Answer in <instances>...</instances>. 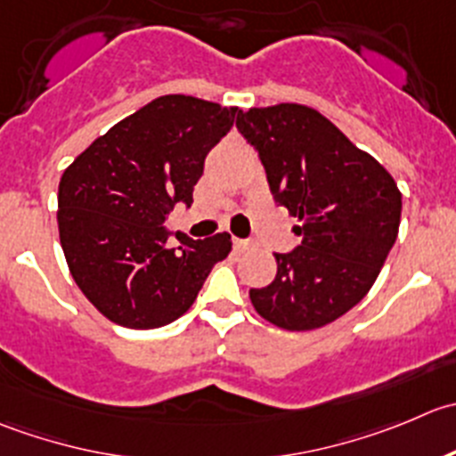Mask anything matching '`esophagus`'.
Masks as SVG:
<instances>
[{
    "label": "esophagus",
    "mask_w": 456,
    "mask_h": 456,
    "mask_svg": "<svg viewBox=\"0 0 456 456\" xmlns=\"http://www.w3.org/2000/svg\"><path fill=\"white\" fill-rule=\"evenodd\" d=\"M232 243L239 252H246L255 248V241H250V239H232Z\"/></svg>",
    "instance_id": "esophagus-1"
}]
</instances>
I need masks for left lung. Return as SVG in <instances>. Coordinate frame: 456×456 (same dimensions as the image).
<instances>
[{
	"mask_svg": "<svg viewBox=\"0 0 456 456\" xmlns=\"http://www.w3.org/2000/svg\"><path fill=\"white\" fill-rule=\"evenodd\" d=\"M239 133L259 152L274 201L299 219V246L274 252L277 277L252 288L256 313L286 330L335 322L372 288L401 222L386 168L314 108L239 110Z\"/></svg>",
	"mask_w": 456,
	"mask_h": 456,
	"instance_id": "8db88e82",
	"label": "left lung"
}]
</instances>
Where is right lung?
<instances>
[{
  "label": "right lung",
  "mask_w": 456,
  "mask_h": 456,
  "mask_svg": "<svg viewBox=\"0 0 456 456\" xmlns=\"http://www.w3.org/2000/svg\"><path fill=\"white\" fill-rule=\"evenodd\" d=\"M234 115L237 108L164 94L66 168L57 200L61 248L79 290L110 322L134 330L175 322L228 256V232L191 239L164 222L175 204L191 208L206 155Z\"/></svg>",
  "instance_id": "obj_1"
}]
</instances>
